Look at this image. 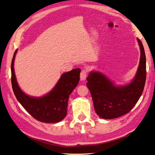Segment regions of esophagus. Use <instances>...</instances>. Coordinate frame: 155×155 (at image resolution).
Returning <instances> with one entry per match:
<instances>
[{
    "label": "esophagus",
    "mask_w": 155,
    "mask_h": 155,
    "mask_svg": "<svg viewBox=\"0 0 155 155\" xmlns=\"http://www.w3.org/2000/svg\"><path fill=\"white\" fill-rule=\"evenodd\" d=\"M87 73L88 71L86 69H83L81 72V74H80V77H81V81H84L86 76H87Z\"/></svg>",
    "instance_id": "esophagus-1"
}]
</instances>
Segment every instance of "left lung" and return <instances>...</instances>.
<instances>
[{
  "mask_svg": "<svg viewBox=\"0 0 155 155\" xmlns=\"http://www.w3.org/2000/svg\"><path fill=\"white\" fill-rule=\"evenodd\" d=\"M137 41L141 49L137 72L131 83L116 86L105 75L92 71L86 78L96 113L103 119H114L127 114L141 97L146 81V57L143 45Z\"/></svg>",
  "mask_w": 155,
  "mask_h": 155,
  "instance_id": "obj_1",
  "label": "left lung"
}]
</instances>
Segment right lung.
Wrapping results in <instances>:
<instances>
[{
  "label": "right lung",
  "mask_w": 155,
  "mask_h": 155,
  "mask_svg": "<svg viewBox=\"0 0 155 155\" xmlns=\"http://www.w3.org/2000/svg\"><path fill=\"white\" fill-rule=\"evenodd\" d=\"M17 50L14 54L11 63V82L16 98L28 112L37 120L44 123H57L65 117L67 113L69 95L78 85L81 69H74L63 73L55 87L48 94L35 98L26 95L21 91L14 69V61Z\"/></svg>",
  "instance_id": "1"
}]
</instances>
